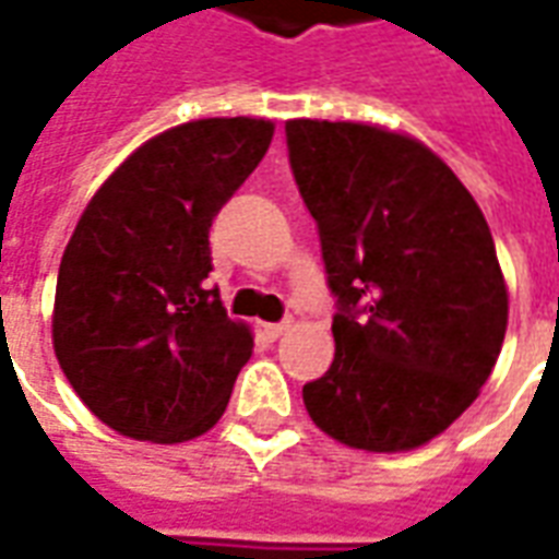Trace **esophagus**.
I'll return each instance as SVG.
<instances>
[{
	"label": "esophagus",
	"instance_id": "1",
	"mask_svg": "<svg viewBox=\"0 0 559 559\" xmlns=\"http://www.w3.org/2000/svg\"><path fill=\"white\" fill-rule=\"evenodd\" d=\"M287 329H290V323H263V335H266L269 341H278Z\"/></svg>",
	"mask_w": 559,
	"mask_h": 559
}]
</instances>
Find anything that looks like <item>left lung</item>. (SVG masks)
I'll return each instance as SVG.
<instances>
[{
    "instance_id": "left-lung-1",
    "label": "left lung",
    "mask_w": 559,
    "mask_h": 559,
    "mask_svg": "<svg viewBox=\"0 0 559 559\" xmlns=\"http://www.w3.org/2000/svg\"><path fill=\"white\" fill-rule=\"evenodd\" d=\"M284 131L338 302L335 359L305 383V411L353 449H416L476 401L503 347L509 296L488 221L407 134L326 119Z\"/></svg>"
}]
</instances>
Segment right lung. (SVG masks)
<instances>
[{"mask_svg":"<svg viewBox=\"0 0 559 559\" xmlns=\"http://www.w3.org/2000/svg\"><path fill=\"white\" fill-rule=\"evenodd\" d=\"M269 119H197L128 155L68 242L53 350L114 431L185 443L227 411L251 332L209 287V227L266 155Z\"/></svg>","mask_w":559,"mask_h":559,"instance_id":"obj_1","label":"right lung"}]
</instances>
